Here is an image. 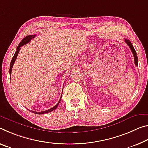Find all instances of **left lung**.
I'll use <instances>...</instances> for the list:
<instances>
[{"label":"left lung","mask_w":148,"mask_h":148,"mask_svg":"<svg viewBox=\"0 0 148 148\" xmlns=\"http://www.w3.org/2000/svg\"><path fill=\"white\" fill-rule=\"evenodd\" d=\"M125 41L126 42V43L128 45L129 47L130 48L131 51H132V54L134 55V63L136 65V66H138V56H137V54H136V52L135 49L134 48V47L132 45V44L131 43V42L129 41V39H125Z\"/></svg>","instance_id":"obj_1"}]
</instances>
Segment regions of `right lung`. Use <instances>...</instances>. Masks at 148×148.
<instances>
[{
  "instance_id": "1",
  "label": "right lung",
  "mask_w": 148,
  "mask_h": 148,
  "mask_svg": "<svg viewBox=\"0 0 148 148\" xmlns=\"http://www.w3.org/2000/svg\"><path fill=\"white\" fill-rule=\"evenodd\" d=\"M36 35H31V36H27L25 37V38H23L22 41L20 42V43H19V45H18V47L17 49H16V51L15 52V54L14 55V57L12 58V59L11 60V62H10V75L11 76V73H12V69L13 67V65L14 64V62L15 60L16 59V58H17V56L18 55V53H19V51L20 50V47L23 45H24L27 44V43H29V42L32 40V39H34L35 37H36ZM61 97H62V95H61ZM61 97H60V99L59 100V101H58L57 103V104L55 105L53 108H51V109H49L48 110H47V111H41V112H35V111H31V112H34V113H36V114H44V113H47V112H51L53 111V110H55L56 108H57L58 107V104H59V103L60 101V99H61ZM29 110V109H28ZM29 111H30V110H29Z\"/></svg>"
}]
</instances>
